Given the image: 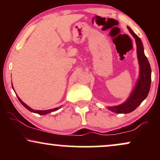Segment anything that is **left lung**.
I'll list each match as a JSON object with an SVG mask.
<instances>
[{
  "label": "left lung",
  "mask_w": 160,
  "mask_h": 160,
  "mask_svg": "<svg viewBox=\"0 0 160 160\" xmlns=\"http://www.w3.org/2000/svg\"><path fill=\"white\" fill-rule=\"evenodd\" d=\"M128 32L135 38L137 47V57L139 64V76L136 84L128 98L123 103L116 106H108V109L116 113H128L135 111L148 96L151 83V68L144 54L141 40L131 28L127 26Z\"/></svg>",
  "instance_id": "obj_1"
}]
</instances>
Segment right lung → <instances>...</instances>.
<instances>
[{"label": "right lung", "mask_w": 160, "mask_h": 160, "mask_svg": "<svg viewBox=\"0 0 160 160\" xmlns=\"http://www.w3.org/2000/svg\"><path fill=\"white\" fill-rule=\"evenodd\" d=\"M12 89H13V86H12ZM13 90H14V89H13ZM17 97H18V99H19V101L20 102H21V104H22L24 107H25V108H27V109L28 110V111H30L31 112H33V113H38V114H40V115H45V114H47V113H51V112L58 111V110L59 109V108H62V106H60V107L56 108H53V109L45 110V111H38V110H34V109H32V108H31L30 107H29V106H28L26 104L24 103L22 101L21 99H20V98H19V96H17Z\"/></svg>", "instance_id": "right-lung-1"}]
</instances>
